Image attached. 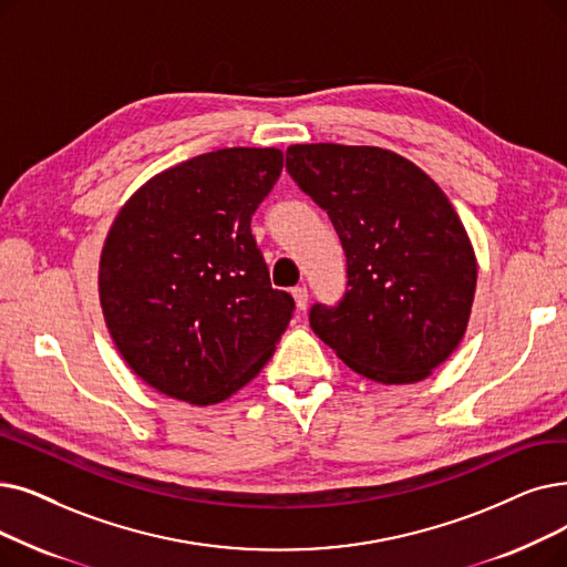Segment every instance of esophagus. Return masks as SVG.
Here are the masks:
<instances>
[{"label":"esophagus","instance_id":"obj_1","mask_svg":"<svg viewBox=\"0 0 567 567\" xmlns=\"http://www.w3.org/2000/svg\"><path fill=\"white\" fill-rule=\"evenodd\" d=\"M291 297H293V301H297L299 310L308 308V289L306 287H293L291 289Z\"/></svg>","mask_w":567,"mask_h":567}]
</instances>
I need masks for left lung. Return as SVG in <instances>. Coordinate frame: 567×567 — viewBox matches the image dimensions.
<instances>
[{"label":"left lung","mask_w":567,"mask_h":567,"mask_svg":"<svg viewBox=\"0 0 567 567\" xmlns=\"http://www.w3.org/2000/svg\"><path fill=\"white\" fill-rule=\"evenodd\" d=\"M287 171L327 210L348 257L344 297L310 308L312 331L368 380L429 378L458 348L477 285L471 238L445 192L375 145H289Z\"/></svg>","instance_id":"left-lung-1"}]
</instances>
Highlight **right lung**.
Returning a JSON list of instances; mask_svg holds the SVG:
<instances>
[{
  "instance_id": "1",
  "label": "right lung",
  "mask_w": 567,
  "mask_h": 567,
  "mask_svg": "<svg viewBox=\"0 0 567 567\" xmlns=\"http://www.w3.org/2000/svg\"><path fill=\"white\" fill-rule=\"evenodd\" d=\"M280 171L278 147H225L162 171L120 208L100 301L122 359L164 396L215 405L274 357L293 299L270 287L250 223Z\"/></svg>"
}]
</instances>
